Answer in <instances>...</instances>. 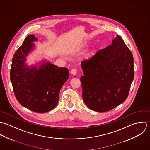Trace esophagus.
Returning a JSON list of instances; mask_svg holds the SVG:
<instances>
[{
  "instance_id": "1",
  "label": "esophagus",
  "mask_w": 150,
  "mask_h": 150,
  "mask_svg": "<svg viewBox=\"0 0 150 150\" xmlns=\"http://www.w3.org/2000/svg\"><path fill=\"white\" fill-rule=\"evenodd\" d=\"M77 73V70L76 69H73L71 71V74L73 75H76Z\"/></svg>"
}]
</instances>
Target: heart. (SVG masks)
Instances as JSON below:
<instances>
[{"mask_svg":"<svg viewBox=\"0 0 150 150\" xmlns=\"http://www.w3.org/2000/svg\"><path fill=\"white\" fill-rule=\"evenodd\" d=\"M88 46V43H84L83 45H82V46H79L76 47L75 49H74V50H79L82 48H83L85 47H87ZM97 49L96 47H93L91 49H90V50L86 54V55L84 57V60H89L91 59L97 53Z\"/></svg>","mask_w":150,"mask_h":150,"instance_id":"heart-1","label":"heart"}]
</instances>
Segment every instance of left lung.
<instances>
[{"instance_id": "1", "label": "left lung", "mask_w": 150, "mask_h": 150, "mask_svg": "<svg viewBox=\"0 0 150 150\" xmlns=\"http://www.w3.org/2000/svg\"><path fill=\"white\" fill-rule=\"evenodd\" d=\"M82 97L91 110L104 112L126 100L134 78L132 52L119 35L112 43L81 63Z\"/></svg>"}]
</instances>
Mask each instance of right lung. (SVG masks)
<instances>
[{"label":"right lung","mask_w":150,"mask_h":150,"mask_svg":"<svg viewBox=\"0 0 150 150\" xmlns=\"http://www.w3.org/2000/svg\"><path fill=\"white\" fill-rule=\"evenodd\" d=\"M38 39L28 35L12 59L10 80L15 96L23 107L38 113L52 110L58 104L60 90L69 78V71L43 60L28 65L27 57Z\"/></svg>","instance_id":"add662e5"}]
</instances>
